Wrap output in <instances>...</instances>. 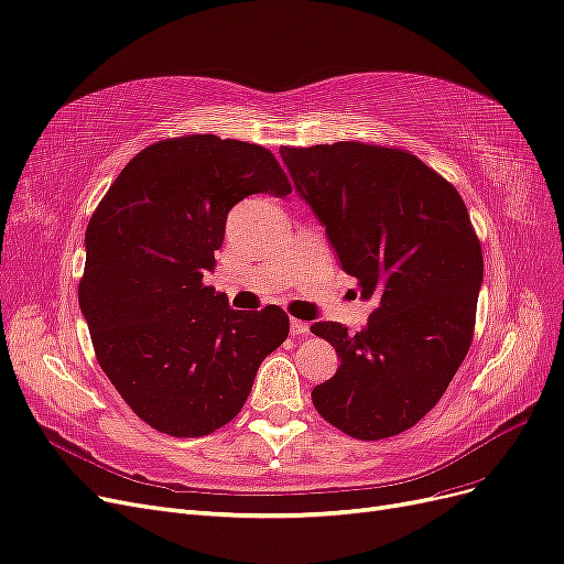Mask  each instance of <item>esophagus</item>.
<instances>
[{"mask_svg":"<svg viewBox=\"0 0 564 564\" xmlns=\"http://www.w3.org/2000/svg\"><path fill=\"white\" fill-rule=\"evenodd\" d=\"M290 335H293V337L308 335V323L300 321V318H290Z\"/></svg>","mask_w":564,"mask_h":564,"instance_id":"34e87169","label":"esophagus"}]
</instances>
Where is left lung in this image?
I'll return each instance as SVG.
<instances>
[{
    "label": "left lung",
    "instance_id": "left-lung-1",
    "mask_svg": "<svg viewBox=\"0 0 564 564\" xmlns=\"http://www.w3.org/2000/svg\"><path fill=\"white\" fill-rule=\"evenodd\" d=\"M281 159L360 297L375 300L356 335L333 321L312 325L339 358L312 401L358 441L412 429L474 339L482 250L462 196L414 154L379 144L281 148Z\"/></svg>",
    "mask_w": 564,
    "mask_h": 564
}]
</instances>
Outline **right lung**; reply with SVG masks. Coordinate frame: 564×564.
<instances>
[{
    "label": "right lung",
    "mask_w": 564,
    "mask_h": 564,
    "mask_svg": "<svg viewBox=\"0 0 564 564\" xmlns=\"http://www.w3.org/2000/svg\"><path fill=\"white\" fill-rule=\"evenodd\" d=\"M290 189L260 144L183 135L135 154L90 215L82 314L102 372L152 429L198 438L225 426L285 341L281 306L234 312L204 274L241 198Z\"/></svg>",
    "instance_id": "obj_1"
}]
</instances>
